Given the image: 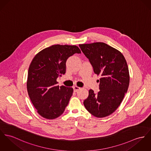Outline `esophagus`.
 Here are the masks:
<instances>
[{
	"instance_id": "obj_1",
	"label": "esophagus",
	"mask_w": 151,
	"mask_h": 151,
	"mask_svg": "<svg viewBox=\"0 0 151 151\" xmlns=\"http://www.w3.org/2000/svg\"><path fill=\"white\" fill-rule=\"evenodd\" d=\"M73 91L75 92H77L78 90H79L81 89V87H78V86H74V87H73Z\"/></svg>"
}]
</instances>
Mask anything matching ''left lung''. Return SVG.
<instances>
[{
	"label": "left lung",
	"instance_id": "left-lung-1",
	"mask_svg": "<svg viewBox=\"0 0 151 151\" xmlns=\"http://www.w3.org/2000/svg\"><path fill=\"white\" fill-rule=\"evenodd\" d=\"M79 46L88 58L94 73L101 76L99 91L95 93L90 90L84 105L93 116H108L116 110L128 91L130 77L127 61L121 52L104 42Z\"/></svg>",
	"mask_w": 151,
	"mask_h": 151
}]
</instances>
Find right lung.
I'll return each mask as SVG.
<instances>
[{
  "label": "right lung",
  "instance_id": "obj_1",
  "mask_svg": "<svg viewBox=\"0 0 151 151\" xmlns=\"http://www.w3.org/2000/svg\"><path fill=\"white\" fill-rule=\"evenodd\" d=\"M75 53H81L76 45H53L38 52L30 63L27 92L37 113L45 118H58L69 103L73 88L59 87L56 80L65 73L66 61Z\"/></svg>",
  "mask_w": 151,
  "mask_h": 151
}]
</instances>
